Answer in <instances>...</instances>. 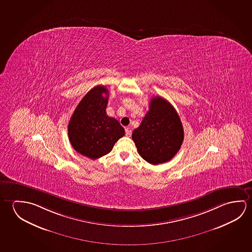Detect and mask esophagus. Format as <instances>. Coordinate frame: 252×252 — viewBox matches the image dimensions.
I'll return each mask as SVG.
<instances>
[{"mask_svg":"<svg viewBox=\"0 0 252 252\" xmlns=\"http://www.w3.org/2000/svg\"><path fill=\"white\" fill-rule=\"evenodd\" d=\"M131 134H132V130H131V128L126 127V135L127 137H130L131 136Z\"/></svg>","mask_w":252,"mask_h":252,"instance_id":"34e87169","label":"esophagus"}]
</instances>
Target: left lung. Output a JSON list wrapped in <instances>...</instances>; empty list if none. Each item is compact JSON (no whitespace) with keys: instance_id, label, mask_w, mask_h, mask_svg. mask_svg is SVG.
<instances>
[{"instance_id":"8db88e82","label":"left lung","mask_w":252,"mask_h":252,"mask_svg":"<svg viewBox=\"0 0 252 252\" xmlns=\"http://www.w3.org/2000/svg\"><path fill=\"white\" fill-rule=\"evenodd\" d=\"M132 140L140 157L157 165L171 160L181 148L184 128L175 108L161 96H154Z\"/></svg>"}]
</instances>
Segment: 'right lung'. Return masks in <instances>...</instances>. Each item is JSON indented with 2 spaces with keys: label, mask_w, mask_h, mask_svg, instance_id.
Here are the masks:
<instances>
[{
  "label": "right lung",
  "mask_w": 252,
  "mask_h": 252,
  "mask_svg": "<svg viewBox=\"0 0 252 252\" xmlns=\"http://www.w3.org/2000/svg\"><path fill=\"white\" fill-rule=\"evenodd\" d=\"M109 92L97 85L84 95L68 123V139L75 151L92 160L107 155L125 129L106 114Z\"/></svg>",
  "instance_id": "right-lung-1"
}]
</instances>
